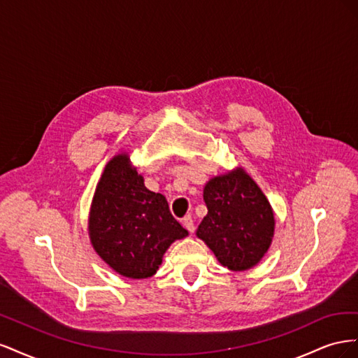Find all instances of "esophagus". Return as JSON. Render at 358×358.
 <instances>
[{"instance_id":"obj_1","label":"esophagus","mask_w":358,"mask_h":358,"mask_svg":"<svg viewBox=\"0 0 358 358\" xmlns=\"http://www.w3.org/2000/svg\"><path fill=\"white\" fill-rule=\"evenodd\" d=\"M182 225L185 227V229H187L189 233H194V229H196V227H194V221H192V218H191V215L183 216V220H182Z\"/></svg>"}]
</instances>
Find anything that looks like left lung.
<instances>
[{
    "label": "left lung",
    "instance_id": "obj_1",
    "mask_svg": "<svg viewBox=\"0 0 358 358\" xmlns=\"http://www.w3.org/2000/svg\"><path fill=\"white\" fill-rule=\"evenodd\" d=\"M208 206L197 236L230 270L254 267L272 243L275 218L257 183L239 169L216 176L204 187Z\"/></svg>",
    "mask_w": 358,
    "mask_h": 358
}]
</instances>
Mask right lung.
<instances>
[{
  "instance_id": "1",
  "label": "right lung",
  "mask_w": 358,
  "mask_h": 358,
  "mask_svg": "<svg viewBox=\"0 0 358 358\" xmlns=\"http://www.w3.org/2000/svg\"><path fill=\"white\" fill-rule=\"evenodd\" d=\"M187 234L170 213L166 197L145 187L128 155L109 161L90 216L92 246L107 264L127 278H149L167 248Z\"/></svg>"
}]
</instances>
